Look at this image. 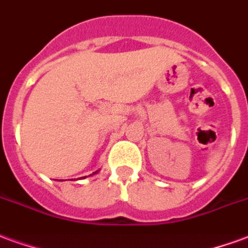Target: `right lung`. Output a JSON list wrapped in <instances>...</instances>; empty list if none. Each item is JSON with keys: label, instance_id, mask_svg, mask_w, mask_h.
Returning a JSON list of instances; mask_svg holds the SVG:
<instances>
[{"label": "right lung", "instance_id": "obj_1", "mask_svg": "<svg viewBox=\"0 0 248 248\" xmlns=\"http://www.w3.org/2000/svg\"><path fill=\"white\" fill-rule=\"evenodd\" d=\"M95 173H96V171H95ZM83 178H84V177H83Z\"/></svg>", "mask_w": 248, "mask_h": 248}]
</instances>
